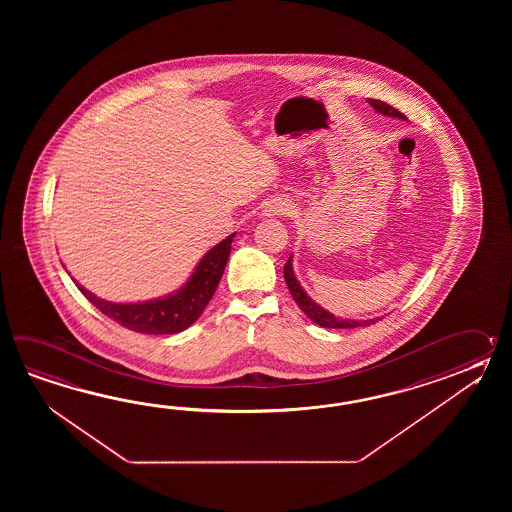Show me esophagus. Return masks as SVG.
<instances>
[{"mask_svg":"<svg viewBox=\"0 0 512 512\" xmlns=\"http://www.w3.org/2000/svg\"><path fill=\"white\" fill-rule=\"evenodd\" d=\"M289 203H285V201H272L269 203L267 207L261 210V216L263 218H278V216H285V214H289Z\"/></svg>","mask_w":512,"mask_h":512,"instance_id":"esophagus-1","label":"esophagus"}]
</instances>
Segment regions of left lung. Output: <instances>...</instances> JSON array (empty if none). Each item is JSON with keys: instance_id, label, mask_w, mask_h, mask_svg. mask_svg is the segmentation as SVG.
<instances>
[{"instance_id": "1", "label": "left lung", "mask_w": 512, "mask_h": 512, "mask_svg": "<svg viewBox=\"0 0 512 512\" xmlns=\"http://www.w3.org/2000/svg\"><path fill=\"white\" fill-rule=\"evenodd\" d=\"M371 108L375 109L377 113H382L384 117H395V119L406 120L403 113L399 109L392 108L390 104L377 100V98H368ZM283 278L289 287V291L293 294L294 302L298 307L304 311L305 315L309 316L315 324L322 327H331V329H349V327H364L375 324L379 318H370V320H351V318H340L333 313L326 311L324 307L316 304L313 298H309L302 285L296 280L293 271V256H289V260L283 267Z\"/></svg>"}]
</instances>
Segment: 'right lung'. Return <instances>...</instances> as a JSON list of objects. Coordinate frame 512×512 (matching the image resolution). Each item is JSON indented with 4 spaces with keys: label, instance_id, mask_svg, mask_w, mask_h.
Wrapping results in <instances>:
<instances>
[{
    "label": "right lung",
    "instance_id": "obj_1",
    "mask_svg": "<svg viewBox=\"0 0 512 512\" xmlns=\"http://www.w3.org/2000/svg\"><path fill=\"white\" fill-rule=\"evenodd\" d=\"M234 234L212 247L197 263L188 282L172 294L137 304H115L89 293L77 283L80 293L104 315L120 326L146 335H174L192 326L205 311L210 298L216 293L219 280L229 260L230 243Z\"/></svg>",
    "mask_w": 512,
    "mask_h": 512
}]
</instances>
